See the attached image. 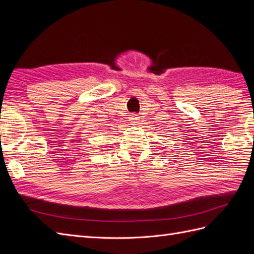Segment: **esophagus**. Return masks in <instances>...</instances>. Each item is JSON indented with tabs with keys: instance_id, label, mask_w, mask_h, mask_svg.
Returning <instances> with one entry per match:
<instances>
[{
	"instance_id": "1",
	"label": "esophagus",
	"mask_w": 254,
	"mask_h": 254,
	"mask_svg": "<svg viewBox=\"0 0 254 254\" xmlns=\"http://www.w3.org/2000/svg\"><path fill=\"white\" fill-rule=\"evenodd\" d=\"M139 117H137L136 114H132L131 117L129 118V121H130V123H131V124H135V123H137V121H139Z\"/></svg>"
}]
</instances>
